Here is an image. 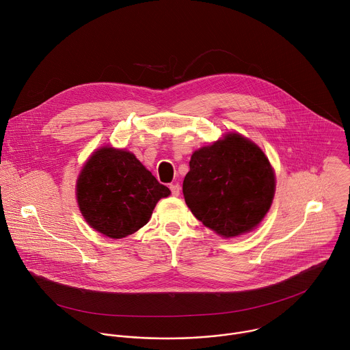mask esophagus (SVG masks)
I'll list each match as a JSON object with an SVG mask.
<instances>
[{"mask_svg": "<svg viewBox=\"0 0 350 350\" xmlns=\"http://www.w3.org/2000/svg\"><path fill=\"white\" fill-rule=\"evenodd\" d=\"M170 191H172V195L174 196H178L180 195V185L178 184H170Z\"/></svg>", "mask_w": 350, "mask_h": 350, "instance_id": "obj_1", "label": "esophagus"}]
</instances>
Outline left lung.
Listing matches in <instances>:
<instances>
[{
	"label": "left lung",
	"mask_w": 350,
	"mask_h": 350,
	"mask_svg": "<svg viewBox=\"0 0 350 350\" xmlns=\"http://www.w3.org/2000/svg\"><path fill=\"white\" fill-rule=\"evenodd\" d=\"M274 172L262 149L239 134L198 149L183 183L187 206L219 235L254 230L269 212Z\"/></svg>",
	"instance_id": "left-lung-1"
}]
</instances>
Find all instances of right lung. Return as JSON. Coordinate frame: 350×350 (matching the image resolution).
Wrapping results in <instances>:
<instances>
[{
	"label": "right lung",
	"instance_id": "right-lung-1",
	"mask_svg": "<svg viewBox=\"0 0 350 350\" xmlns=\"http://www.w3.org/2000/svg\"><path fill=\"white\" fill-rule=\"evenodd\" d=\"M170 189L123 149L101 148L77 180V202L87 223L109 238L127 237L144 227Z\"/></svg>",
	"mask_w": 350,
	"mask_h": 350
}]
</instances>
